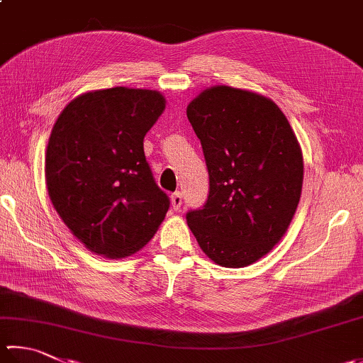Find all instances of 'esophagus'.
Returning <instances> with one entry per match:
<instances>
[{"label":"esophagus","mask_w":363,"mask_h":363,"mask_svg":"<svg viewBox=\"0 0 363 363\" xmlns=\"http://www.w3.org/2000/svg\"><path fill=\"white\" fill-rule=\"evenodd\" d=\"M170 201H172L174 210H179L182 207V203H183V196H182L180 191H177V193H174L172 196H170Z\"/></svg>","instance_id":"esophagus-1"}]
</instances>
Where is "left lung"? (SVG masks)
<instances>
[{"label":"left lung","mask_w":363,"mask_h":363,"mask_svg":"<svg viewBox=\"0 0 363 363\" xmlns=\"http://www.w3.org/2000/svg\"><path fill=\"white\" fill-rule=\"evenodd\" d=\"M208 170V196L186 221L197 243L223 267L265 256L289 228L303 182L302 150L269 98L213 86L186 108Z\"/></svg>","instance_id":"left-lung-1"}]
</instances>
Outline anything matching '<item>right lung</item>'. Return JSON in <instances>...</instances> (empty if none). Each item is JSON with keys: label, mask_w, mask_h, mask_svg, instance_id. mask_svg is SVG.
<instances>
[{"label": "right lung", "mask_w": 363, "mask_h": 363, "mask_svg": "<svg viewBox=\"0 0 363 363\" xmlns=\"http://www.w3.org/2000/svg\"><path fill=\"white\" fill-rule=\"evenodd\" d=\"M164 107L158 91L115 86L75 98L53 125L47 191L61 220L96 255L139 251L167 213L170 199L143 153Z\"/></svg>", "instance_id": "1"}]
</instances>
